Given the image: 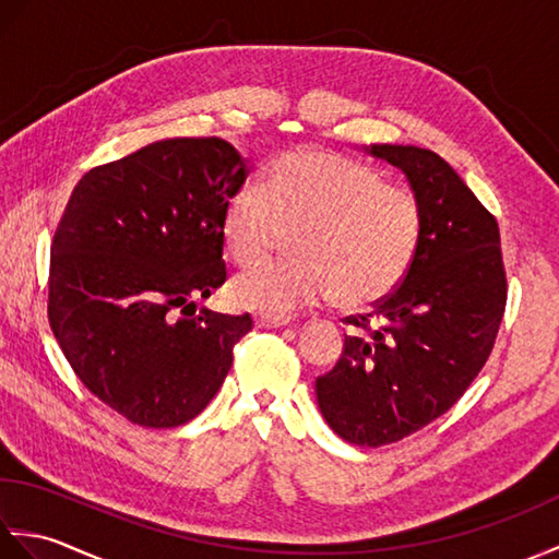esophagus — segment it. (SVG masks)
Instances as JSON below:
<instances>
[{
    "label": "esophagus",
    "mask_w": 559,
    "mask_h": 559,
    "mask_svg": "<svg viewBox=\"0 0 559 559\" xmlns=\"http://www.w3.org/2000/svg\"><path fill=\"white\" fill-rule=\"evenodd\" d=\"M254 324L259 329H283L290 324L288 317H271V314H257L254 317Z\"/></svg>",
    "instance_id": "34e87169"
}]
</instances>
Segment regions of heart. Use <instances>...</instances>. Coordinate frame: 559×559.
Returning a JSON list of instances; mask_svg holds the SVG:
<instances>
[{
	"instance_id": "obj_1",
	"label": "heart",
	"mask_w": 559,
	"mask_h": 559,
	"mask_svg": "<svg viewBox=\"0 0 559 559\" xmlns=\"http://www.w3.org/2000/svg\"><path fill=\"white\" fill-rule=\"evenodd\" d=\"M286 233H298V259L242 273L233 300L271 317L334 300L358 310L389 298L408 276L423 242V206L372 165L302 148L276 160L266 189L252 180L237 187L223 211V242L237 266L261 264Z\"/></svg>"
}]
</instances>
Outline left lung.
Masks as SVG:
<instances>
[{
	"label": "left lung",
	"instance_id": "obj_1",
	"mask_svg": "<svg viewBox=\"0 0 559 559\" xmlns=\"http://www.w3.org/2000/svg\"><path fill=\"white\" fill-rule=\"evenodd\" d=\"M406 173L423 206V242L401 286L343 322L334 370L317 377L329 427L384 447L444 415L488 362L507 305L500 225L435 151L372 144Z\"/></svg>",
	"mask_w": 559,
	"mask_h": 559
}]
</instances>
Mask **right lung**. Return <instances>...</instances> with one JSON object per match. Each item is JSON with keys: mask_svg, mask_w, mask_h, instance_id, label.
<instances>
[{"mask_svg": "<svg viewBox=\"0 0 559 559\" xmlns=\"http://www.w3.org/2000/svg\"><path fill=\"white\" fill-rule=\"evenodd\" d=\"M247 175L218 136L156 141L83 175L57 223L50 329L91 394L134 425L197 418L254 326L197 310L228 278L223 211Z\"/></svg>", "mask_w": 559, "mask_h": 559, "instance_id": "add662e5", "label": "right lung"}]
</instances>
